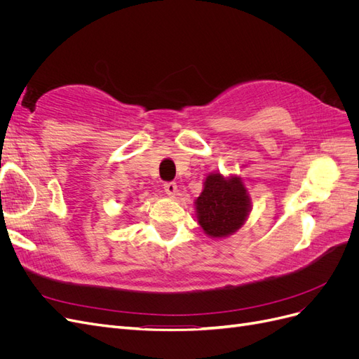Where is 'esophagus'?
I'll return each instance as SVG.
<instances>
[{
  "mask_svg": "<svg viewBox=\"0 0 359 359\" xmlns=\"http://www.w3.org/2000/svg\"><path fill=\"white\" fill-rule=\"evenodd\" d=\"M165 191H166L168 196L173 198V196H175V194H177V191H178L177 184H175V182H166V184H165Z\"/></svg>",
  "mask_w": 359,
  "mask_h": 359,
  "instance_id": "34e87169",
  "label": "esophagus"
}]
</instances>
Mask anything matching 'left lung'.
<instances>
[{"label":"left lung","instance_id":"8db88e82","mask_svg":"<svg viewBox=\"0 0 359 359\" xmlns=\"http://www.w3.org/2000/svg\"><path fill=\"white\" fill-rule=\"evenodd\" d=\"M194 206L203 232L211 238H224L245 223L252 201L240 177L224 178L220 172H215L206 177Z\"/></svg>","mask_w":359,"mask_h":359}]
</instances>
